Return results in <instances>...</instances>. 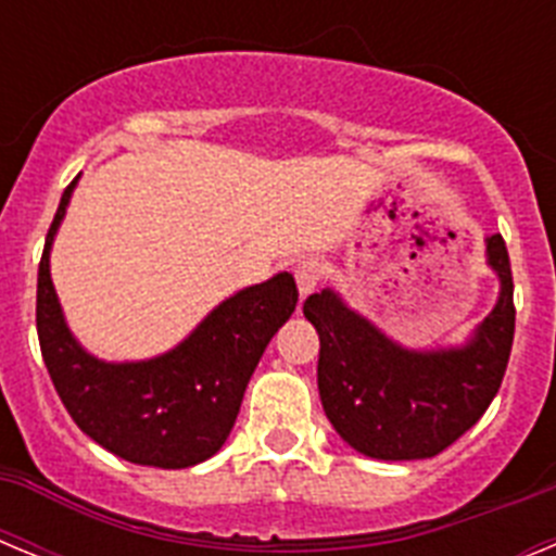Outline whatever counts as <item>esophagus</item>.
<instances>
[{"instance_id":"obj_1","label":"esophagus","mask_w":556,"mask_h":556,"mask_svg":"<svg viewBox=\"0 0 556 556\" xmlns=\"http://www.w3.org/2000/svg\"><path fill=\"white\" fill-rule=\"evenodd\" d=\"M320 278H323L320 258H303V262H298V267H294V281H298V292H301V298L312 294L314 287L320 283Z\"/></svg>"}]
</instances>
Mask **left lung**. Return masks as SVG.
Returning <instances> with one entry per match:
<instances>
[{
  "instance_id": "obj_1",
  "label": "left lung",
  "mask_w": 556,
  "mask_h": 556,
  "mask_svg": "<svg viewBox=\"0 0 556 556\" xmlns=\"http://www.w3.org/2000/svg\"><path fill=\"white\" fill-rule=\"evenodd\" d=\"M498 275V301L465 345L415 351L323 289L303 303L320 333L317 387L326 417L370 459H429L488 412L507 370L515 337L513 269L501 233L484 239Z\"/></svg>"
}]
</instances>
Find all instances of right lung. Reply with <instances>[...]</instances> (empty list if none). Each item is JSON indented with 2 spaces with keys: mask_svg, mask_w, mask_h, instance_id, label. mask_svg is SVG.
<instances>
[{
  "mask_svg": "<svg viewBox=\"0 0 556 556\" xmlns=\"http://www.w3.org/2000/svg\"><path fill=\"white\" fill-rule=\"evenodd\" d=\"M75 186L77 178L63 191L38 267L36 326L49 378L83 434L111 454L164 470L200 465L225 445L264 348L292 317L294 278L278 273L239 289L161 356L97 358L68 331L49 275V250Z\"/></svg>",
  "mask_w": 556,
  "mask_h": 556,
  "instance_id": "add662e5",
  "label": "right lung"
}]
</instances>
